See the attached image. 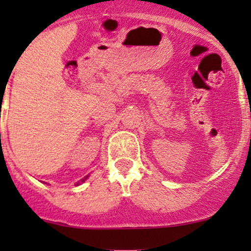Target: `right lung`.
<instances>
[{
    "instance_id": "right-lung-1",
    "label": "right lung",
    "mask_w": 251,
    "mask_h": 251,
    "mask_svg": "<svg viewBox=\"0 0 251 251\" xmlns=\"http://www.w3.org/2000/svg\"><path fill=\"white\" fill-rule=\"evenodd\" d=\"M87 177H88V176H86V177H85V178H82V179H81V182H85V179H86V178H87ZM77 184H78V183H77Z\"/></svg>"
}]
</instances>
